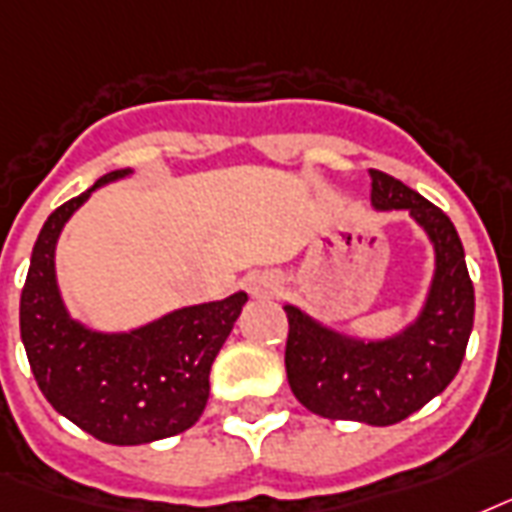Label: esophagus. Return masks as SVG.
Here are the masks:
<instances>
[{"label":"esophagus","instance_id":"34e87169","mask_svg":"<svg viewBox=\"0 0 512 512\" xmlns=\"http://www.w3.org/2000/svg\"><path fill=\"white\" fill-rule=\"evenodd\" d=\"M248 291H251L256 299H267V296H275V293L280 291V283H277L275 275H256L251 277Z\"/></svg>","mask_w":512,"mask_h":512}]
</instances>
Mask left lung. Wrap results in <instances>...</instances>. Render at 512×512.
Wrapping results in <instances>:
<instances>
[{"label":"left lung","mask_w":512,"mask_h":512,"mask_svg":"<svg viewBox=\"0 0 512 512\" xmlns=\"http://www.w3.org/2000/svg\"><path fill=\"white\" fill-rule=\"evenodd\" d=\"M371 202L379 211H408L433 240L435 280L425 310L395 339L358 342L285 307V371L312 414L384 427L411 417L457 376L473 331L475 291L462 240L438 205L382 170H371Z\"/></svg>","instance_id":"1"}]
</instances>
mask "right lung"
<instances>
[{
    "label": "right lung",
    "mask_w": 512,
    "mask_h": 512,
    "mask_svg": "<svg viewBox=\"0 0 512 512\" xmlns=\"http://www.w3.org/2000/svg\"><path fill=\"white\" fill-rule=\"evenodd\" d=\"M128 173H106L47 216L21 293V339L42 395L58 414L114 446L170 438L200 419L213 360L248 301L235 293L112 336L87 331L66 315L55 285V240L93 189Z\"/></svg>",
    "instance_id": "1"
}]
</instances>
